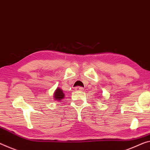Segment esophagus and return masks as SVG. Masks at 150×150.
<instances>
[{
  "label": "esophagus",
  "mask_w": 150,
  "mask_h": 150,
  "mask_svg": "<svg viewBox=\"0 0 150 150\" xmlns=\"http://www.w3.org/2000/svg\"><path fill=\"white\" fill-rule=\"evenodd\" d=\"M82 90H83V87L82 86H77L75 88L76 91H82Z\"/></svg>",
  "instance_id": "1"
}]
</instances>
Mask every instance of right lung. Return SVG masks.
Segmentation results:
<instances>
[{
    "label": "right lung",
    "mask_w": 150,
    "mask_h": 150,
    "mask_svg": "<svg viewBox=\"0 0 150 150\" xmlns=\"http://www.w3.org/2000/svg\"><path fill=\"white\" fill-rule=\"evenodd\" d=\"M64 98V94L63 93V91H62V89L57 88L56 89V92L54 93V98L55 100H60Z\"/></svg>",
    "instance_id": "obj_1"
}]
</instances>
